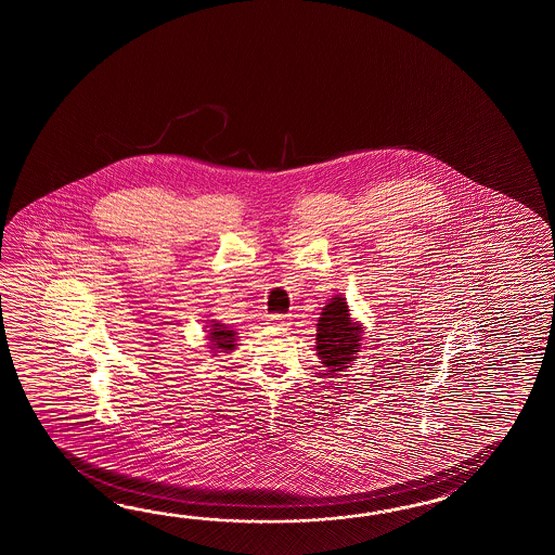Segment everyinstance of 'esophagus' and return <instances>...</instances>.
I'll list each match as a JSON object with an SVG mask.
<instances>
[{
  "mask_svg": "<svg viewBox=\"0 0 555 555\" xmlns=\"http://www.w3.org/2000/svg\"><path fill=\"white\" fill-rule=\"evenodd\" d=\"M268 323L273 325V327H287L289 325V318L280 315V313H272V315H268Z\"/></svg>",
  "mask_w": 555,
  "mask_h": 555,
  "instance_id": "esophagus-1",
  "label": "esophagus"
}]
</instances>
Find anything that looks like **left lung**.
<instances>
[{
	"label": "left lung",
	"instance_id": "1",
	"mask_svg": "<svg viewBox=\"0 0 555 555\" xmlns=\"http://www.w3.org/2000/svg\"><path fill=\"white\" fill-rule=\"evenodd\" d=\"M319 315L315 351L321 365L330 369L327 375L349 369L361 353L363 325L351 318V309L343 295H333Z\"/></svg>",
	"mask_w": 555,
	"mask_h": 555
}]
</instances>
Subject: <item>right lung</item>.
I'll return each mask as SVG.
<instances>
[{"mask_svg": "<svg viewBox=\"0 0 555 555\" xmlns=\"http://www.w3.org/2000/svg\"><path fill=\"white\" fill-rule=\"evenodd\" d=\"M208 323L210 325H206L208 327L206 341H208L210 353H214V357H216L218 353H232V351H236V331L228 327L224 323H220V321H216V319H210Z\"/></svg>", "mask_w": 555, "mask_h": 555, "instance_id": "right-lung-1", "label": "right lung"}]
</instances>
